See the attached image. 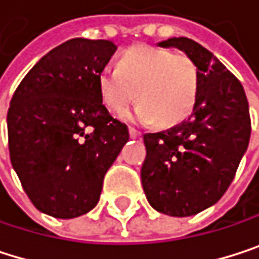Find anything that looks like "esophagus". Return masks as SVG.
<instances>
[{
	"label": "esophagus",
	"mask_w": 259,
	"mask_h": 259,
	"mask_svg": "<svg viewBox=\"0 0 259 259\" xmlns=\"http://www.w3.org/2000/svg\"><path fill=\"white\" fill-rule=\"evenodd\" d=\"M128 135H131V138H134V140H137V138H141V132H138L137 128H134V127L128 128Z\"/></svg>",
	"instance_id": "1"
}]
</instances>
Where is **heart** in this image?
<instances>
[{"label": "heart", "mask_w": 259, "mask_h": 259, "mask_svg": "<svg viewBox=\"0 0 259 259\" xmlns=\"http://www.w3.org/2000/svg\"><path fill=\"white\" fill-rule=\"evenodd\" d=\"M97 84L110 112L119 115L138 98L141 101L127 113L128 119L143 124L159 119L168 125L184 119L194 107L199 74L187 54L140 44L119 56L116 69L104 68Z\"/></svg>", "instance_id": "b5f03b06"}]
</instances>
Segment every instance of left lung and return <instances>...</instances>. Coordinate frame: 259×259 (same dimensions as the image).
I'll use <instances>...</instances> for the list:
<instances>
[{
    "instance_id": "left-lung-1",
    "label": "left lung",
    "mask_w": 259,
    "mask_h": 259,
    "mask_svg": "<svg viewBox=\"0 0 259 259\" xmlns=\"http://www.w3.org/2000/svg\"><path fill=\"white\" fill-rule=\"evenodd\" d=\"M158 47H175L196 63L199 89L185 121L144 135L141 182L156 211L190 217L217 203L234 181L250 138L249 103L238 78L200 44L170 37Z\"/></svg>"
}]
</instances>
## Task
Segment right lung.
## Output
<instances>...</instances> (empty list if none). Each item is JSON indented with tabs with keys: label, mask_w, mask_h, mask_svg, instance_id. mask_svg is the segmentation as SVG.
Wrapping results in <instances>:
<instances>
[{
	"label": "right lung",
	"mask_w": 259,
	"mask_h": 259,
	"mask_svg": "<svg viewBox=\"0 0 259 259\" xmlns=\"http://www.w3.org/2000/svg\"><path fill=\"white\" fill-rule=\"evenodd\" d=\"M116 45L74 37L22 78L7 112L12 165L31 203L56 219L89 212L106 171L128 141L104 107L97 77Z\"/></svg>",
	"instance_id": "add662e5"
}]
</instances>
